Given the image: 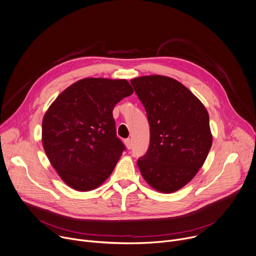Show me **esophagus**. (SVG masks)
<instances>
[{
	"label": "esophagus",
	"mask_w": 256,
	"mask_h": 256,
	"mask_svg": "<svg viewBox=\"0 0 256 256\" xmlns=\"http://www.w3.org/2000/svg\"><path fill=\"white\" fill-rule=\"evenodd\" d=\"M124 143H126V148L130 150V149H132V140L130 138H126L124 140Z\"/></svg>",
	"instance_id": "esophagus-1"
}]
</instances>
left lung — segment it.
<instances>
[{
    "label": "left lung",
    "instance_id": "8db88e82",
    "mask_svg": "<svg viewBox=\"0 0 256 256\" xmlns=\"http://www.w3.org/2000/svg\"><path fill=\"white\" fill-rule=\"evenodd\" d=\"M145 107L150 145L138 166L155 190L172 193L202 168L212 145L209 115L201 101L178 80L146 76L130 80Z\"/></svg>",
    "mask_w": 256,
    "mask_h": 256
}]
</instances>
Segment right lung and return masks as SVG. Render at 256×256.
Instances as JSON below:
<instances>
[{"mask_svg":"<svg viewBox=\"0 0 256 256\" xmlns=\"http://www.w3.org/2000/svg\"><path fill=\"white\" fill-rule=\"evenodd\" d=\"M126 80L88 78L64 90L46 112L42 146L60 178L74 190H94L126 150L112 111L132 94Z\"/></svg>","mask_w":256,"mask_h":256,"instance_id":"1","label":"right lung"}]
</instances>
